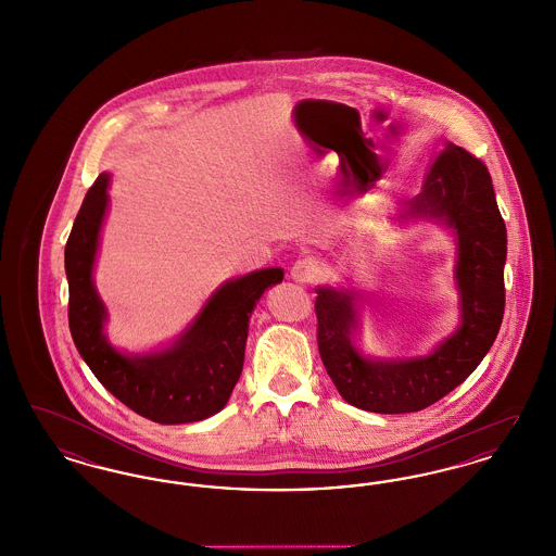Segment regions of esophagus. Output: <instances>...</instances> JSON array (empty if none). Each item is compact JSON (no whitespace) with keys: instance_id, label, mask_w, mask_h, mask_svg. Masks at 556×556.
<instances>
[{"instance_id":"34e87169","label":"esophagus","mask_w":556,"mask_h":556,"mask_svg":"<svg viewBox=\"0 0 556 556\" xmlns=\"http://www.w3.org/2000/svg\"><path fill=\"white\" fill-rule=\"evenodd\" d=\"M291 279L298 281V283H313L315 279H318L320 270H318L317 263L308 261V258H302L298 261L295 265L291 266Z\"/></svg>"}]
</instances>
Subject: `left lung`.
<instances>
[{
    "mask_svg": "<svg viewBox=\"0 0 556 556\" xmlns=\"http://www.w3.org/2000/svg\"><path fill=\"white\" fill-rule=\"evenodd\" d=\"M392 220H431L452 236L460 318L427 354L377 358L356 345L363 291L317 288L318 352L325 369L348 404L381 415L424 410L458 388L494 344L504 315L506 227L481 160L444 141L429 164L421 193L404 202Z\"/></svg>",
    "mask_w": 556,
    "mask_h": 556,
    "instance_id": "obj_1",
    "label": "left lung"
}]
</instances>
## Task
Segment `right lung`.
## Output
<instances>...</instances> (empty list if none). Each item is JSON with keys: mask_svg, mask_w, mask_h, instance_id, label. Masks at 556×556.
Returning a JSON list of instances; mask_svg holds the SVG:
<instances>
[{"mask_svg": "<svg viewBox=\"0 0 556 556\" xmlns=\"http://www.w3.org/2000/svg\"><path fill=\"white\" fill-rule=\"evenodd\" d=\"M108 186L110 175L102 173L83 200L64 250L75 345L108 392L137 415L164 425L208 419L238 383L248 323L265 290L283 281V268H261L225 281L175 342L139 354L123 352L104 333L106 304L93 283Z\"/></svg>", "mask_w": 556, "mask_h": 556, "instance_id": "right-lung-1", "label": "right lung"}]
</instances>
